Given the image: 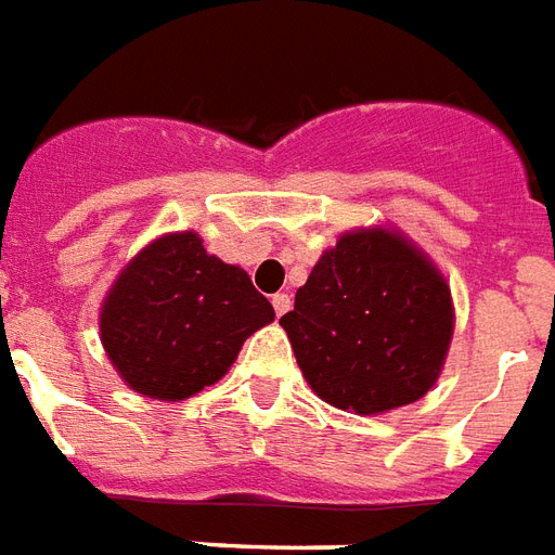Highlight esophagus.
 I'll return each mask as SVG.
<instances>
[{"mask_svg":"<svg viewBox=\"0 0 555 555\" xmlns=\"http://www.w3.org/2000/svg\"><path fill=\"white\" fill-rule=\"evenodd\" d=\"M291 306H294V302H291V296H287V294L273 296V311H276V317L287 314V311H291Z\"/></svg>","mask_w":555,"mask_h":555,"instance_id":"esophagus-1","label":"esophagus"}]
</instances>
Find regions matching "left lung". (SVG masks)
Returning a JSON list of instances; mask_svg holds the SVG:
<instances>
[{
	"label": "left lung",
	"instance_id": "left-lung-1",
	"mask_svg": "<svg viewBox=\"0 0 555 555\" xmlns=\"http://www.w3.org/2000/svg\"><path fill=\"white\" fill-rule=\"evenodd\" d=\"M323 401L361 416L422 399L446 363L454 308L439 270L387 230L346 232L282 320Z\"/></svg>",
	"mask_w": 555,
	"mask_h": 555
}]
</instances>
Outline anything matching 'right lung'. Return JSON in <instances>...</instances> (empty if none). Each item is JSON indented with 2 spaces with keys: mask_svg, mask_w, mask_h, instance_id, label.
I'll return each instance as SVG.
<instances>
[{
  "mask_svg": "<svg viewBox=\"0 0 555 555\" xmlns=\"http://www.w3.org/2000/svg\"><path fill=\"white\" fill-rule=\"evenodd\" d=\"M273 323V306L194 232L154 241L130 261L101 308L107 358L142 396L189 399L227 375L241 346Z\"/></svg>",
  "mask_w": 555,
  "mask_h": 555,
  "instance_id": "1",
  "label": "right lung"
}]
</instances>
